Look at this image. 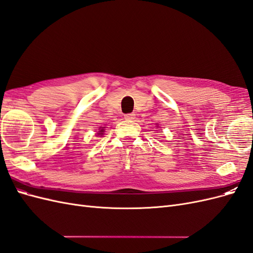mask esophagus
I'll return each mask as SVG.
<instances>
[{
    "mask_svg": "<svg viewBox=\"0 0 253 253\" xmlns=\"http://www.w3.org/2000/svg\"><path fill=\"white\" fill-rule=\"evenodd\" d=\"M134 118H135V114H133V113L125 115V119L126 120H133Z\"/></svg>",
    "mask_w": 253,
    "mask_h": 253,
    "instance_id": "34e87169",
    "label": "esophagus"
}]
</instances>
